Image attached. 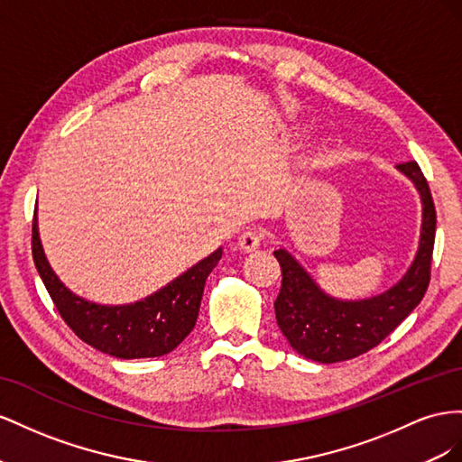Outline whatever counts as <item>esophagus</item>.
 I'll return each instance as SVG.
<instances>
[{
	"label": "esophagus",
	"instance_id": "obj_1",
	"mask_svg": "<svg viewBox=\"0 0 462 462\" xmlns=\"http://www.w3.org/2000/svg\"><path fill=\"white\" fill-rule=\"evenodd\" d=\"M263 240H265V230L259 226H249L240 234L238 245L242 252H254V249H257L261 245Z\"/></svg>",
	"mask_w": 462,
	"mask_h": 462
}]
</instances>
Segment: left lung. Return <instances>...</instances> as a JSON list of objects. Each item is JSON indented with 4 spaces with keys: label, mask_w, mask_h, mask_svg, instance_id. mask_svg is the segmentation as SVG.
Instances as JSON below:
<instances>
[{
    "label": "left lung",
    "mask_w": 462,
    "mask_h": 462,
    "mask_svg": "<svg viewBox=\"0 0 462 462\" xmlns=\"http://www.w3.org/2000/svg\"><path fill=\"white\" fill-rule=\"evenodd\" d=\"M411 178L424 203L418 255L404 279L370 300L338 301L318 288L284 249L274 252L282 271L274 315L282 335L298 354L321 364L352 360L383 342L424 298L436 242V207L426 176L416 161L397 166Z\"/></svg>",
    "instance_id": "8db88e82"
}]
</instances>
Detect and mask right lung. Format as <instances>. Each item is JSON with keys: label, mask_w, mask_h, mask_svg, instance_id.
Masks as SVG:
<instances>
[{"label": "right lung", "mask_w": 462, "mask_h": 462, "mask_svg": "<svg viewBox=\"0 0 462 462\" xmlns=\"http://www.w3.org/2000/svg\"><path fill=\"white\" fill-rule=\"evenodd\" d=\"M222 257L218 247L188 273L131 306H97L77 298L50 269L32 218V259L48 294L71 331L92 348L116 358H156L172 352L195 327L207 276Z\"/></svg>", "instance_id": "1"}]
</instances>
